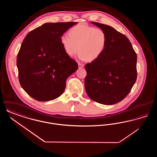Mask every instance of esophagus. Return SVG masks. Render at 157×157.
Wrapping results in <instances>:
<instances>
[{
	"label": "esophagus",
	"instance_id": "34e87169",
	"mask_svg": "<svg viewBox=\"0 0 157 157\" xmlns=\"http://www.w3.org/2000/svg\"><path fill=\"white\" fill-rule=\"evenodd\" d=\"M78 67H79V68H82V67H84V65L81 63H78Z\"/></svg>",
	"mask_w": 157,
	"mask_h": 157
}]
</instances>
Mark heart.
I'll return each instance as SVG.
<instances>
[{"label":"heart","instance_id":"obj_1","mask_svg":"<svg viewBox=\"0 0 157 157\" xmlns=\"http://www.w3.org/2000/svg\"><path fill=\"white\" fill-rule=\"evenodd\" d=\"M68 35H62L60 42L69 56L79 53L82 60L93 61L104 51L107 37L104 30L85 24H78L71 28Z\"/></svg>","mask_w":157,"mask_h":157}]
</instances>
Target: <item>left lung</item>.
Instances as JSON below:
<instances>
[{
    "instance_id": "1",
    "label": "left lung",
    "mask_w": 157,
    "mask_h": 157,
    "mask_svg": "<svg viewBox=\"0 0 157 157\" xmlns=\"http://www.w3.org/2000/svg\"><path fill=\"white\" fill-rule=\"evenodd\" d=\"M91 23L104 30L107 41L102 54L85 65L86 92L99 104H115L127 97L136 82L137 55L125 35L110 26Z\"/></svg>"
}]
</instances>
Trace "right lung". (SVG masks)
<instances>
[{
    "label": "right lung",
    "mask_w": 157,
    "mask_h": 157,
    "mask_svg": "<svg viewBox=\"0 0 157 157\" xmlns=\"http://www.w3.org/2000/svg\"><path fill=\"white\" fill-rule=\"evenodd\" d=\"M77 22L46 23L29 32L17 56L19 80L25 91L39 101L60 97L68 76L78 65L65 53L60 37Z\"/></svg>",
    "instance_id": "obj_1"
}]
</instances>
